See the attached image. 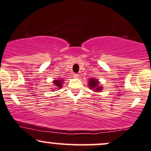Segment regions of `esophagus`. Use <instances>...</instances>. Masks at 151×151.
<instances>
[{"instance_id":"34e87169","label":"esophagus","mask_w":151,"mask_h":151,"mask_svg":"<svg viewBox=\"0 0 151 151\" xmlns=\"http://www.w3.org/2000/svg\"><path fill=\"white\" fill-rule=\"evenodd\" d=\"M73 77H74V78H78L79 74H73Z\"/></svg>"}]
</instances>
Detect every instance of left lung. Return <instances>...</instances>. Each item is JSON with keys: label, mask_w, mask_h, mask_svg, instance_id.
Masks as SVG:
<instances>
[{"label": "left lung", "mask_w": 151, "mask_h": 151, "mask_svg": "<svg viewBox=\"0 0 151 151\" xmlns=\"http://www.w3.org/2000/svg\"><path fill=\"white\" fill-rule=\"evenodd\" d=\"M99 81L97 80V79H89V83H88V86L90 89H93V90L95 91V92H100L102 89V86H100L99 84Z\"/></svg>", "instance_id": "left-lung-1"}]
</instances>
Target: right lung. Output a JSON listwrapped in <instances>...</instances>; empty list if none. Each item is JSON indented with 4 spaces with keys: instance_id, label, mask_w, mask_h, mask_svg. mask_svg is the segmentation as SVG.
<instances>
[{
    "instance_id": "add662e5",
    "label": "right lung",
    "mask_w": 151,
    "mask_h": 151,
    "mask_svg": "<svg viewBox=\"0 0 151 151\" xmlns=\"http://www.w3.org/2000/svg\"><path fill=\"white\" fill-rule=\"evenodd\" d=\"M53 83H54V85H55L54 86L55 88H57L58 89H59L62 87L63 80L62 79H59V80H54Z\"/></svg>"
}]
</instances>
